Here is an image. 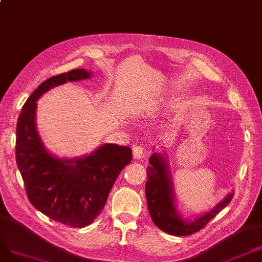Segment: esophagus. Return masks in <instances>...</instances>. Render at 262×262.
Returning <instances> with one entry per match:
<instances>
[{
    "label": "esophagus",
    "instance_id": "34e87169",
    "mask_svg": "<svg viewBox=\"0 0 262 262\" xmlns=\"http://www.w3.org/2000/svg\"><path fill=\"white\" fill-rule=\"evenodd\" d=\"M145 155V149L142 146H135L133 148V156L135 159H141Z\"/></svg>",
    "mask_w": 262,
    "mask_h": 262
}]
</instances>
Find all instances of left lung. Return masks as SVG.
Segmentation results:
<instances>
[{"instance_id":"left-lung-1","label":"left lung","mask_w":262,"mask_h":262,"mask_svg":"<svg viewBox=\"0 0 262 262\" xmlns=\"http://www.w3.org/2000/svg\"><path fill=\"white\" fill-rule=\"evenodd\" d=\"M149 164L145 187L149 214L159 229L167 234L188 236L200 231L233 199V192H231L220 204L195 221H185L175 207L173 184L165 158L154 154L149 158Z\"/></svg>"}]
</instances>
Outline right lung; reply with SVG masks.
<instances>
[{
	"label": "right lung",
	"instance_id": "add662e5",
	"mask_svg": "<svg viewBox=\"0 0 262 262\" xmlns=\"http://www.w3.org/2000/svg\"><path fill=\"white\" fill-rule=\"evenodd\" d=\"M90 76L76 69L40 83L25 102L16 128V163L29 201L50 219L72 227L96 220L117 176L133 159L129 147L114 143L77 159H58L42 143L36 127L37 100L53 87Z\"/></svg>",
	"mask_w": 262,
	"mask_h": 262
}]
</instances>
